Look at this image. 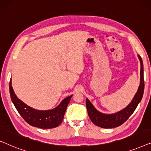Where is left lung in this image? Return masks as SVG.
Here are the masks:
<instances>
[{"mask_svg": "<svg viewBox=\"0 0 151 151\" xmlns=\"http://www.w3.org/2000/svg\"><path fill=\"white\" fill-rule=\"evenodd\" d=\"M137 56L139 58L140 65H141L140 82L135 96L133 97V100L128 106L117 113H112V114H106V113H103L97 110L89 100L88 98L86 99V105L88 115L94 124L99 127L104 128V129L117 127L125 122L135 111L137 105L142 100L144 90L143 62H142V58L139 56V55H137Z\"/></svg>", "mask_w": 151, "mask_h": 151, "instance_id": "left-lung-1", "label": "left lung"}]
</instances>
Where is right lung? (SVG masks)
I'll list each match as a JSON object with an SVG mask.
<instances>
[{
	"label": "right lung",
	"instance_id": "right-lung-1",
	"mask_svg": "<svg viewBox=\"0 0 151 151\" xmlns=\"http://www.w3.org/2000/svg\"><path fill=\"white\" fill-rule=\"evenodd\" d=\"M9 93L12 102L22 118L32 127L44 129H53L60 124L65 116L67 107L73 96L71 95L67 97L54 109L40 111L28 106L18 98L12 88V79L9 82Z\"/></svg>",
	"mask_w": 151,
	"mask_h": 151
}]
</instances>
